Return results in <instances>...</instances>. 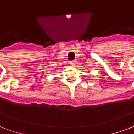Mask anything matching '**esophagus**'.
Returning a JSON list of instances; mask_svg holds the SVG:
<instances>
[{
  "instance_id": "esophagus-1",
  "label": "esophagus",
  "mask_w": 134,
  "mask_h": 134,
  "mask_svg": "<svg viewBox=\"0 0 134 134\" xmlns=\"http://www.w3.org/2000/svg\"><path fill=\"white\" fill-rule=\"evenodd\" d=\"M70 64L72 65V66H75V64H76V62L75 61H72V62H70Z\"/></svg>"
}]
</instances>
